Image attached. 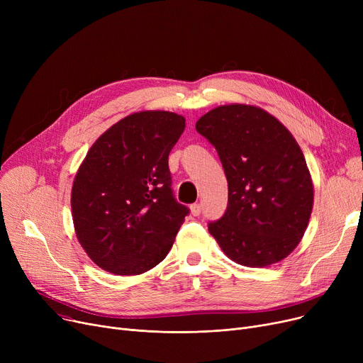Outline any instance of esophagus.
<instances>
[{
    "label": "esophagus",
    "instance_id": "34e87169",
    "mask_svg": "<svg viewBox=\"0 0 363 363\" xmlns=\"http://www.w3.org/2000/svg\"><path fill=\"white\" fill-rule=\"evenodd\" d=\"M189 211H191V215L193 216H199L201 213V206L200 204H191V207H189Z\"/></svg>",
    "mask_w": 363,
    "mask_h": 363
}]
</instances>
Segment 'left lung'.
<instances>
[{"label": "left lung", "mask_w": 363, "mask_h": 363, "mask_svg": "<svg viewBox=\"0 0 363 363\" xmlns=\"http://www.w3.org/2000/svg\"><path fill=\"white\" fill-rule=\"evenodd\" d=\"M196 129L215 145L228 181L226 212L208 223L222 252L249 268L287 257L313 207L311 172L291 132L250 104L219 106Z\"/></svg>", "instance_id": "8db88e82"}]
</instances>
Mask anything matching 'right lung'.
Here are the masks:
<instances>
[{"mask_svg": "<svg viewBox=\"0 0 363 363\" xmlns=\"http://www.w3.org/2000/svg\"><path fill=\"white\" fill-rule=\"evenodd\" d=\"M185 118L164 110L132 113L88 150L72 185L76 238L89 259L114 275L159 264L188 208L172 194L167 157Z\"/></svg>", "mask_w": 363, "mask_h": 363, "instance_id": "1", "label": "right lung"}]
</instances>
